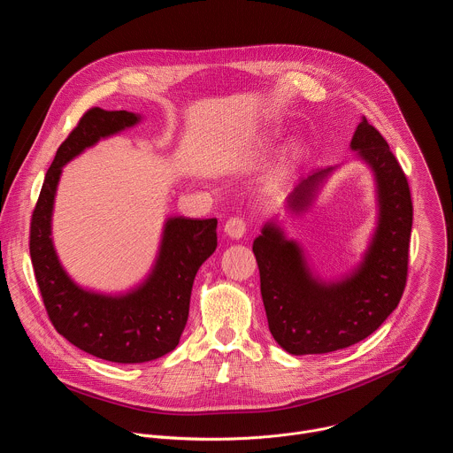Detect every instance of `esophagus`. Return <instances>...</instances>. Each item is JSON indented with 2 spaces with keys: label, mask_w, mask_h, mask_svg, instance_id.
Here are the masks:
<instances>
[{
  "label": "esophagus",
  "mask_w": 453,
  "mask_h": 453,
  "mask_svg": "<svg viewBox=\"0 0 453 453\" xmlns=\"http://www.w3.org/2000/svg\"><path fill=\"white\" fill-rule=\"evenodd\" d=\"M224 231H226L227 236L238 240V238H242V236L245 234V231H247V222H245L243 219H240V217H231V219L226 222V226H224Z\"/></svg>",
  "instance_id": "obj_1"
}]
</instances>
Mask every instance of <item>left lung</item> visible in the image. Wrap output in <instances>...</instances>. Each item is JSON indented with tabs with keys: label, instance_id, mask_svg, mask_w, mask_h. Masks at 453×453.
<instances>
[{
	"label": "left lung",
	"instance_id": "1",
	"mask_svg": "<svg viewBox=\"0 0 453 453\" xmlns=\"http://www.w3.org/2000/svg\"><path fill=\"white\" fill-rule=\"evenodd\" d=\"M351 150L369 165L376 182L378 222L360 265L344 280L315 278L297 242L267 222L252 243L260 288L274 341L292 355H320L349 348L372 332L398 306L407 283L412 201L407 177L376 128L362 118ZM334 166L301 177L287 210L304 213Z\"/></svg>",
	"mask_w": 453,
	"mask_h": 453
}]
</instances>
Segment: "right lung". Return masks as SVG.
<instances>
[{
    "instance_id": "right-lung-1",
    "label": "right lung",
    "mask_w": 453,
    "mask_h": 453,
    "mask_svg": "<svg viewBox=\"0 0 453 453\" xmlns=\"http://www.w3.org/2000/svg\"><path fill=\"white\" fill-rule=\"evenodd\" d=\"M140 119V114L128 111L89 109L58 147L30 222V257L51 325L79 349L118 364L150 362L175 349L188 320L193 280L217 249V219L172 217L165 224L152 273L131 292H91L62 269L51 242V211L62 166Z\"/></svg>"
}]
</instances>
